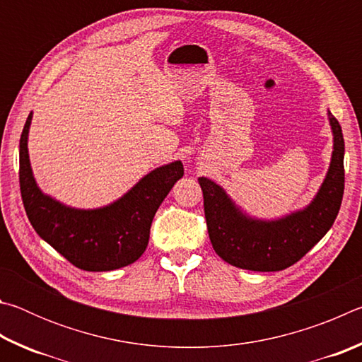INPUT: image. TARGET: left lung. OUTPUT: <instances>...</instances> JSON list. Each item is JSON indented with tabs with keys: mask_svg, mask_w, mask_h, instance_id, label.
Masks as SVG:
<instances>
[{
	"mask_svg": "<svg viewBox=\"0 0 362 362\" xmlns=\"http://www.w3.org/2000/svg\"><path fill=\"white\" fill-rule=\"evenodd\" d=\"M329 119L334 132L332 161L320 193L303 211L276 222L252 220L243 216L222 188L199 177L212 247L226 263L252 272H281L302 259L329 231L345 189V142L332 113Z\"/></svg>",
	"mask_w": 362,
	"mask_h": 362,
	"instance_id": "left-lung-1",
	"label": "left lung"
}]
</instances>
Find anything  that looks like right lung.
Returning a JSON list of instances; mask_svg holds the SVG:
<instances>
[{
  "mask_svg": "<svg viewBox=\"0 0 362 362\" xmlns=\"http://www.w3.org/2000/svg\"><path fill=\"white\" fill-rule=\"evenodd\" d=\"M30 121L32 113L21 136L19 183L23 207L35 231L71 265L86 272H110L136 262L148 246L158 207L183 177V164L175 161L155 169L129 193L102 209H70L36 187L27 148Z\"/></svg>",
  "mask_w": 362,
  "mask_h": 362,
  "instance_id": "1",
  "label": "right lung"
}]
</instances>
